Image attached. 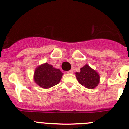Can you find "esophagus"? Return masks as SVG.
<instances>
[{"mask_svg": "<svg viewBox=\"0 0 129 129\" xmlns=\"http://www.w3.org/2000/svg\"><path fill=\"white\" fill-rule=\"evenodd\" d=\"M67 73H70V74H72V73H73V71L71 69V70H69V71H67Z\"/></svg>", "mask_w": 129, "mask_h": 129, "instance_id": "esophagus-1", "label": "esophagus"}]
</instances>
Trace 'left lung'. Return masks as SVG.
Masks as SVG:
<instances>
[{
    "label": "left lung",
    "mask_w": 129,
    "mask_h": 129,
    "mask_svg": "<svg viewBox=\"0 0 129 129\" xmlns=\"http://www.w3.org/2000/svg\"><path fill=\"white\" fill-rule=\"evenodd\" d=\"M80 73H76V77L81 85L87 89H94L98 85L100 76L96 71L93 70L88 65L80 69Z\"/></svg>",
    "instance_id": "obj_1"
}]
</instances>
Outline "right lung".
<instances>
[{"label": "right lung", "mask_w": 129, "mask_h": 129, "mask_svg": "<svg viewBox=\"0 0 129 129\" xmlns=\"http://www.w3.org/2000/svg\"><path fill=\"white\" fill-rule=\"evenodd\" d=\"M63 73L60 69L46 63L39 66L34 73V80L37 84L44 89H48L57 85Z\"/></svg>", "instance_id": "1"}]
</instances>
